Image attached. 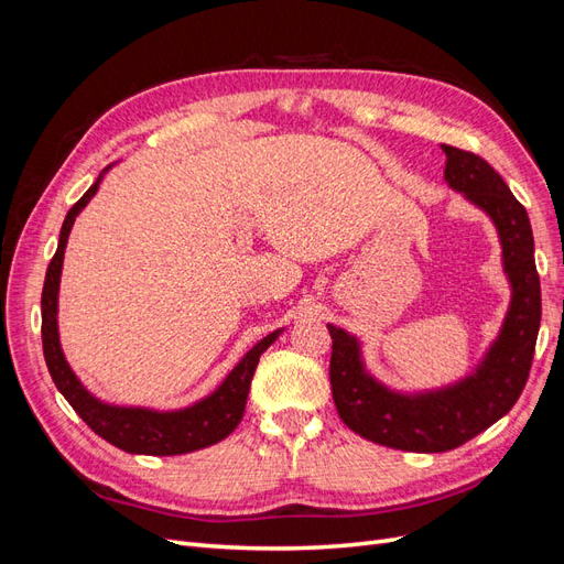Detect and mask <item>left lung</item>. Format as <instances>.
<instances>
[{"label":"left lung","mask_w":564,"mask_h":564,"mask_svg":"<svg viewBox=\"0 0 564 564\" xmlns=\"http://www.w3.org/2000/svg\"><path fill=\"white\" fill-rule=\"evenodd\" d=\"M442 150L447 155V183L485 209L497 226L503 268L513 286L501 334L485 362L456 386L400 395L369 377L355 336L327 324L332 395L340 421L377 445L421 454L460 447L510 412L529 379L541 324V284L527 209L482 158L454 145Z\"/></svg>","instance_id":"8db88e82"}]
</instances>
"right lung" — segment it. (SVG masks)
<instances>
[{"label":"right lung","mask_w":564,"mask_h":564,"mask_svg":"<svg viewBox=\"0 0 564 564\" xmlns=\"http://www.w3.org/2000/svg\"><path fill=\"white\" fill-rule=\"evenodd\" d=\"M108 169H104V172H108ZM100 178H104V174L96 178L89 191L73 204L70 212H67L61 228L58 249L46 268L42 289V346L51 379H54L56 388L63 392V398L70 402V406L96 435L129 454L174 456L216 445V442L228 437L237 429V423L242 421L256 365H259V357L263 355V350H268L272 340L280 336V329L261 338L209 398H204L187 409H178V412H152V409L104 404L79 383L70 365L65 362L56 319L63 251L77 214L87 207L89 199L96 195Z\"/></svg>","instance_id":"add662e5"}]
</instances>
